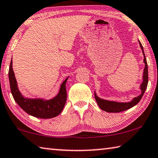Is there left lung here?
<instances>
[{
	"instance_id": "1",
	"label": "left lung",
	"mask_w": 158,
	"mask_h": 158,
	"mask_svg": "<svg viewBox=\"0 0 158 158\" xmlns=\"http://www.w3.org/2000/svg\"><path fill=\"white\" fill-rule=\"evenodd\" d=\"M139 44L140 46V48L142 49L143 55V63H144L145 66L144 69H143V82L142 84L140 85V90H141V94H139L137 97H135L130 102H126V103H122V102H116V101H108V100H105V99L99 98L98 96L96 95V92H94V96L95 99L98 106L100 107L101 110H104V111L107 112H120L125 111V110H128L131 107H134L135 106L139 103L141 99H142V96L144 94L145 91L146 89V87H147L148 82V65H147V62H146V58L145 56L144 52H143V48L142 45V44L139 41Z\"/></svg>"
}]
</instances>
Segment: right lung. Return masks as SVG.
Segmentation results:
<instances>
[{"label":"right lung","mask_w":158,"mask_h":158,"mask_svg":"<svg viewBox=\"0 0 158 158\" xmlns=\"http://www.w3.org/2000/svg\"><path fill=\"white\" fill-rule=\"evenodd\" d=\"M69 78L61 85L57 94L51 99L29 98L22 95L19 90L15 73L12 69V60H11L9 69V81L11 92L13 98L19 106L27 114L40 118H51L57 117L63 110L66 101V82Z\"/></svg>","instance_id":"1"}]
</instances>
